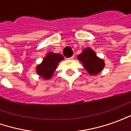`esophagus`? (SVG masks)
I'll list each match as a JSON object with an SVG mask.
<instances>
[{
    "label": "esophagus",
    "instance_id": "obj_1",
    "mask_svg": "<svg viewBox=\"0 0 131 131\" xmlns=\"http://www.w3.org/2000/svg\"><path fill=\"white\" fill-rule=\"evenodd\" d=\"M74 56L73 55V56H71V57H69V58H68V60H74Z\"/></svg>",
    "mask_w": 131,
    "mask_h": 131
}]
</instances>
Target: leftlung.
I'll use <instances>...</instances> for the list:
<instances>
[{"mask_svg": "<svg viewBox=\"0 0 131 131\" xmlns=\"http://www.w3.org/2000/svg\"><path fill=\"white\" fill-rule=\"evenodd\" d=\"M77 58L81 62L88 74L92 76L101 72L105 66L104 60L97 57L93 50L89 48L83 49L82 52L77 55Z\"/></svg>", "mask_w": 131, "mask_h": 131, "instance_id": "8db88e82", "label": "left lung"}]
</instances>
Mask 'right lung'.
<instances>
[{"label":"right lung","mask_w":131,"mask_h":131,"mask_svg":"<svg viewBox=\"0 0 131 131\" xmlns=\"http://www.w3.org/2000/svg\"><path fill=\"white\" fill-rule=\"evenodd\" d=\"M63 60L64 57L62 54L50 52L43 58L42 62L36 66V73L44 79H50L53 76L59 62Z\"/></svg>","instance_id":"add662e5"}]
</instances>
